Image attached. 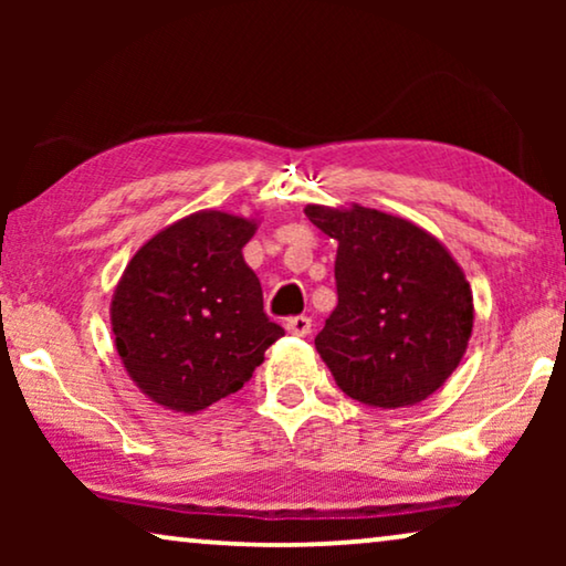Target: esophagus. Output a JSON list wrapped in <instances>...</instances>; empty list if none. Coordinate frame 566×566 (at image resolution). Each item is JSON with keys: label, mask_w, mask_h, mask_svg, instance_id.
<instances>
[{"label": "esophagus", "mask_w": 566, "mask_h": 566, "mask_svg": "<svg viewBox=\"0 0 566 566\" xmlns=\"http://www.w3.org/2000/svg\"><path fill=\"white\" fill-rule=\"evenodd\" d=\"M285 329L296 337H306L308 332H312V319H308V316H291V319L285 322Z\"/></svg>", "instance_id": "obj_1"}]
</instances>
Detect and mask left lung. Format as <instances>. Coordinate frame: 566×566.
I'll use <instances>...</instances> for the list:
<instances>
[{"label": "left lung", "mask_w": 566, "mask_h": 566, "mask_svg": "<svg viewBox=\"0 0 566 566\" xmlns=\"http://www.w3.org/2000/svg\"><path fill=\"white\" fill-rule=\"evenodd\" d=\"M337 242V306L314 345L366 407L420 405L459 368L474 298L451 252L417 223L360 203L306 206Z\"/></svg>", "instance_id": "left-lung-1"}]
</instances>
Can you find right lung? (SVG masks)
I'll use <instances>...</instances> for the list:
<instances>
[{"instance_id": "right-lung-1", "label": "right lung", "mask_w": 566, "mask_h": 566, "mask_svg": "<svg viewBox=\"0 0 566 566\" xmlns=\"http://www.w3.org/2000/svg\"><path fill=\"white\" fill-rule=\"evenodd\" d=\"M258 221L198 211L157 231L123 270L111 304L115 350L151 401L196 415L250 381L283 337L244 262Z\"/></svg>"}]
</instances>
